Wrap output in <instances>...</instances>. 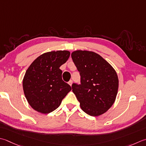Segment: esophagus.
Listing matches in <instances>:
<instances>
[{"label":"esophagus","instance_id":"esophagus-1","mask_svg":"<svg viewBox=\"0 0 146 146\" xmlns=\"http://www.w3.org/2000/svg\"><path fill=\"white\" fill-rule=\"evenodd\" d=\"M68 84H69V85H70V86H71V85H72V84H73V80H70L69 82H68Z\"/></svg>","mask_w":146,"mask_h":146}]
</instances>
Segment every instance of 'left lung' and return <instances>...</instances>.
<instances>
[{
    "instance_id": "obj_1",
    "label": "left lung",
    "mask_w": 146,
    "mask_h": 146,
    "mask_svg": "<svg viewBox=\"0 0 146 146\" xmlns=\"http://www.w3.org/2000/svg\"><path fill=\"white\" fill-rule=\"evenodd\" d=\"M71 58L80 75V84L73 83L71 87L82 110L92 116L106 112L118 93L115 70L101 56L91 51H74Z\"/></svg>"
}]
</instances>
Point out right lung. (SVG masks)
I'll return each mask as SVG.
<instances>
[{
    "label": "right lung",
    "instance_id": "add662e5",
    "mask_svg": "<svg viewBox=\"0 0 146 146\" xmlns=\"http://www.w3.org/2000/svg\"><path fill=\"white\" fill-rule=\"evenodd\" d=\"M70 56L68 50L51 51L42 54L26 71L23 87L31 108L47 114L56 110L71 87L62 79L59 67Z\"/></svg>",
    "mask_w": 146,
    "mask_h": 146
}]
</instances>
